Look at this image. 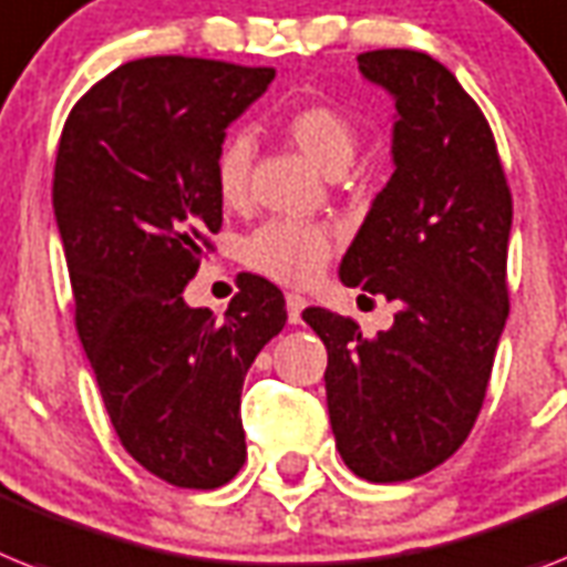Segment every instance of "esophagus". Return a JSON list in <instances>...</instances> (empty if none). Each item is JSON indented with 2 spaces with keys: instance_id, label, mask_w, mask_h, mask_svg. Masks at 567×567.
Returning a JSON list of instances; mask_svg holds the SVG:
<instances>
[{
  "instance_id": "34e87169",
  "label": "esophagus",
  "mask_w": 567,
  "mask_h": 567,
  "mask_svg": "<svg viewBox=\"0 0 567 567\" xmlns=\"http://www.w3.org/2000/svg\"><path fill=\"white\" fill-rule=\"evenodd\" d=\"M303 307H307V301H303L301 295H295V292L287 295V316H289V324H301Z\"/></svg>"
}]
</instances>
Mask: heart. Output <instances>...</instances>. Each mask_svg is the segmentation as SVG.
Wrapping results in <instances>:
<instances>
[{
	"instance_id": "b5f03b06",
	"label": "heart",
	"mask_w": 567,
	"mask_h": 567,
	"mask_svg": "<svg viewBox=\"0 0 567 567\" xmlns=\"http://www.w3.org/2000/svg\"><path fill=\"white\" fill-rule=\"evenodd\" d=\"M280 133L287 135V142L324 176H341L357 158V124L330 104L295 106L287 118L280 121ZM251 156H255V147L249 135H231L219 147L214 179H217L219 199L228 208L246 203ZM330 251H333V237L324 226L272 219L249 234V240L243 246V260L266 278L301 287L318 278V272L330 260Z\"/></svg>"
}]
</instances>
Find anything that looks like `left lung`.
<instances>
[{
	"instance_id": "obj_1",
	"label": "left lung",
	"mask_w": 567,
	"mask_h": 567,
	"mask_svg": "<svg viewBox=\"0 0 567 567\" xmlns=\"http://www.w3.org/2000/svg\"><path fill=\"white\" fill-rule=\"evenodd\" d=\"M394 97V173L341 257L344 287L400 303L364 339L321 307L303 321L327 348V411L350 472L411 481L452 457L484 405L507 301L513 196L484 112L423 51L359 54Z\"/></svg>"
}]
</instances>
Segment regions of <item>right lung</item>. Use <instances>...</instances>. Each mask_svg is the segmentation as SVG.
Here are the masks:
<instances>
[{
    "mask_svg": "<svg viewBox=\"0 0 567 567\" xmlns=\"http://www.w3.org/2000/svg\"><path fill=\"white\" fill-rule=\"evenodd\" d=\"M275 69L203 58L118 65L74 104L54 217L74 324L121 446L156 478L214 489L240 472L243 379L287 324L275 284L240 278L226 318L182 292L223 226L214 162Z\"/></svg>",
    "mask_w": 567,
    "mask_h": 567,
    "instance_id": "obj_1",
    "label": "right lung"
}]
</instances>
